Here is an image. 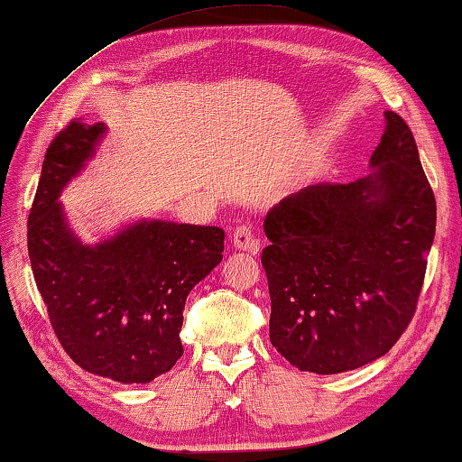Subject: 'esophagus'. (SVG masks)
<instances>
[{"instance_id": "1", "label": "esophagus", "mask_w": 462, "mask_h": 462, "mask_svg": "<svg viewBox=\"0 0 462 462\" xmlns=\"http://www.w3.org/2000/svg\"><path fill=\"white\" fill-rule=\"evenodd\" d=\"M232 243L238 248V251H246L253 254L259 251V240L254 238L251 226H246V224L236 226V230L232 232Z\"/></svg>"}]
</instances>
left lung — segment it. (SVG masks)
Segmentation results:
<instances>
[{
	"instance_id": "left-lung-1",
	"label": "left lung",
	"mask_w": 462,
	"mask_h": 462,
	"mask_svg": "<svg viewBox=\"0 0 462 462\" xmlns=\"http://www.w3.org/2000/svg\"><path fill=\"white\" fill-rule=\"evenodd\" d=\"M368 177L310 185L265 216L269 339L291 365L339 374L384 356L411 323L436 199L411 129L386 111Z\"/></svg>"
}]
</instances>
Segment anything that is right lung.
Wrapping results in <instances>:
<instances>
[{
    "label": "right lung",
    "mask_w": 462,
    "mask_h": 462,
    "mask_svg": "<svg viewBox=\"0 0 462 462\" xmlns=\"http://www.w3.org/2000/svg\"><path fill=\"white\" fill-rule=\"evenodd\" d=\"M105 131V123L71 121L51 142L28 217V257L71 360L97 376L145 384L182 356L187 296L222 261L224 230L139 219L102 243L82 245L57 199Z\"/></svg>",
    "instance_id": "obj_1"
}]
</instances>
